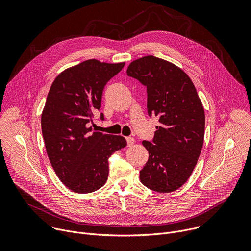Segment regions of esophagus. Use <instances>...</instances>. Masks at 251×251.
Wrapping results in <instances>:
<instances>
[{
  "label": "esophagus",
  "instance_id": "obj_1",
  "mask_svg": "<svg viewBox=\"0 0 251 251\" xmlns=\"http://www.w3.org/2000/svg\"><path fill=\"white\" fill-rule=\"evenodd\" d=\"M126 140H127V143H128V146H129V147H130V146H133V145L135 144V139H134V138H132V137H127Z\"/></svg>",
  "mask_w": 251,
  "mask_h": 251
}]
</instances>
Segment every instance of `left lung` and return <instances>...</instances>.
I'll use <instances>...</instances> for the list:
<instances>
[{
	"instance_id": "obj_1",
	"label": "left lung",
	"mask_w": 251,
	"mask_h": 251,
	"mask_svg": "<svg viewBox=\"0 0 251 251\" xmlns=\"http://www.w3.org/2000/svg\"><path fill=\"white\" fill-rule=\"evenodd\" d=\"M128 76L147 87L149 115L159 117L153 143L140 171L141 183L158 193H172L191 176L203 144L205 116L197 89L185 71L165 59L147 55L132 61Z\"/></svg>"
}]
</instances>
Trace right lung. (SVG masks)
<instances>
[{"mask_svg": "<svg viewBox=\"0 0 251 251\" xmlns=\"http://www.w3.org/2000/svg\"><path fill=\"white\" fill-rule=\"evenodd\" d=\"M124 65L85 60L60 73L49 91L42 113L47 153L59 180L75 193L88 194L104 186L109 157L127 145L122 136L89 127L101 107L104 86Z\"/></svg>", "mask_w": 251, "mask_h": 251, "instance_id": "obj_1", "label": "right lung"}]
</instances>
